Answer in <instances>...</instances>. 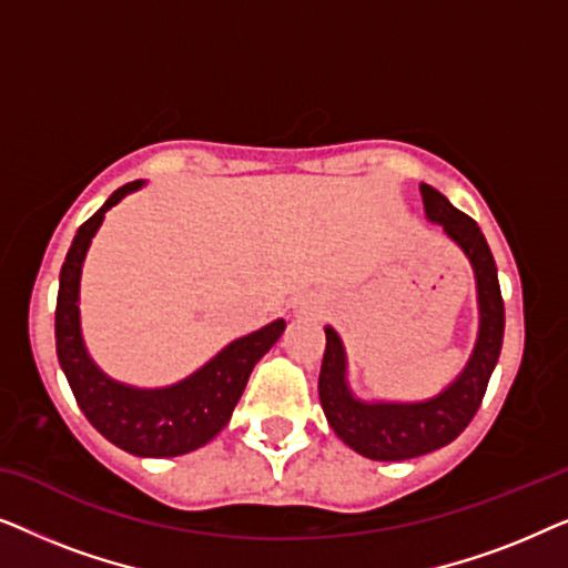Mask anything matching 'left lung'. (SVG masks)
<instances>
[{
  "label": "left lung",
  "mask_w": 568,
  "mask_h": 568,
  "mask_svg": "<svg viewBox=\"0 0 568 568\" xmlns=\"http://www.w3.org/2000/svg\"><path fill=\"white\" fill-rule=\"evenodd\" d=\"M422 196L426 216L445 227L476 271L480 307L478 344L463 375L437 398L426 403H359L346 387V359L338 333L325 328V354L321 379H317L325 418L354 453L369 460H410L460 437L480 408L488 379L501 354L504 300L484 232L476 220L455 209L432 185H422Z\"/></svg>",
  "instance_id": "left-lung-1"
}]
</instances>
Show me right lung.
Wrapping results in <instances>:
<instances>
[{
	"label": "right lung",
	"mask_w": 568,
	"mask_h": 568,
	"mask_svg": "<svg viewBox=\"0 0 568 568\" xmlns=\"http://www.w3.org/2000/svg\"><path fill=\"white\" fill-rule=\"evenodd\" d=\"M139 185V181L121 185L77 230L59 276L57 356L77 406L108 442L139 457H175L204 447L227 426L255 362L276 344L286 323L274 321L251 336L232 341L196 375L165 390H136L108 379L90 362L80 336V274L84 253L105 212Z\"/></svg>",
	"instance_id": "right-lung-1"
}]
</instances>
